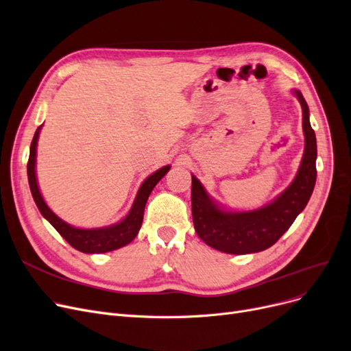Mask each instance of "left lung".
I'll return each instance as SVG.
<instances>
[{
	"label": "left lung",
	"instance_id": "8db88e82",
	"mask_svg": "<svg viewBox=\"0 0 351 351\" xmlns=\"http://www.w3.org/2000/svg\"><path fill=\"white\" fill-rule=\"evenodd\" d=\"M302 108L306 150L300 171L276 201L251 212H225L213 204L201 182L192 176V218L195 231L206 245L226 254H252L274 245L306 208L313 193L317 169L315 133L310 125L308 106L295 91Z\"/></svg>",
	"mask_w": 351,
	"mask_h": 351
}]
</instances>
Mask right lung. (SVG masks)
I'll return each mask as SVG.
<instances>
[{
	"mask_svg": "<svg viewBox=\"0 0 351 351\" xmlns=\"http://www.w3.org/2000/svg\"><path fill=\"white\" fill-rule=\"evenodd\" d=\"M41 126L36 130L34 138L32 142V146H29V158L27 163V175H28V184L29 189H32V195L34 197V202L37 208L40 209L41 215L47 219L54 228L56 231L62 235L73 248L77 251L86 252V254H101V252H109L117 248H121L128 245L129 242L134 239V237L139 234V230L143 222V212L145 206L147 202V197L156 186L158 182L167 173V171L171 169V166H165L154 175H150L139 189L138 196H136L134 204L128 213V217L108 228H96V230H80V228H74L66 223L64 221L60 219L53 210L45 205L43 196L38 191L37 185V179H36V147H37V141H38V133H40Z\"/></svg>",
	"mask_w": 351,
	"mask_h": 351,
	"instance_id": "right-lung-1",
	"label": "right lung"
}]
</instances>
